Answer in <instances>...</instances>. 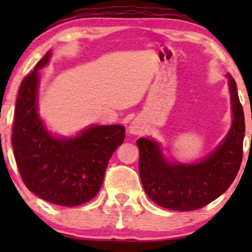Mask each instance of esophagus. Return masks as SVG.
Returning a JSON list of instances; mask_svg holds the SVG:
<instances>
[{"instance_id": "1", "label": "esophagus", "mask_w": 252, "mask_h": 252, "mask_svg": "<svg viewBox=\"0 0 252 252\" xmlns=\"http://www.w3.org/2000/svg\"><path fill=\"white\" fill-rule=\"evenodd\" d=\"M129 133L133 134V135H140V134L144 131V124L140 119H134L133 122H130L128 126Z\"/></svg>"}]
</instances>
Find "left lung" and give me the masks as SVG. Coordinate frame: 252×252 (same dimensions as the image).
Wrapping results in <instances>:
<instances>
[{"instance_id":"1","label":"left lung","mask_w":252,"mask_h":252,"mask_svg":"<svg viewBox=\"0 0 252 252\" xmlns=\"http://www.w3.org/2000/svg\"><path fill=\"white\" fill-rule=\"evenodd\" d=\"M232 126L215 150L194 163L167 158L161 144L152 138L136 141L140 152L139 173L147 196L174 211H194L220 197L232 185L243 159L245 118L235 80L228 73Z\"/></svg>"}]
</instances>
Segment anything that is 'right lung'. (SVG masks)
<instances>
[{
	"label": "right lung",
	"mask_w": 252,
	"mask_h": 252,
	"mask_svg": "<svg viewBox=\"0 0 252 252\" xmlns=\"http://www.w3.org/2000/svg\"><path fill=\"white\" fill-rule=\"evenodd\" d=\"M51 51L22 81L14 112V157L28 189L51 204L73 207L95 197L113 152L123 144L126 128L90 126L75 136L52 134L39 114V70Z\"/></svg>",
	"instance_id": "obj_1"
}]
</instances>
